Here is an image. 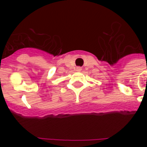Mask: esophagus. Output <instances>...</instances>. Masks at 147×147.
Segmentation results:
<instances>
[{
  "label": "esophagus",
  "mask_w": 147,
  "mask_h": 147,
  "mask_svg": "<svg viewBox=\"0 0 147 147\" xmlns=\"http://www.w3.org/2000/svg\"><path fill=\"white\" fill-rule=\"evenodd\" d=\"M76 71H82V68H81L80 67H76Z\"/></svg>",
  "instance_id": "esophagus-1"
}]
</instances>
